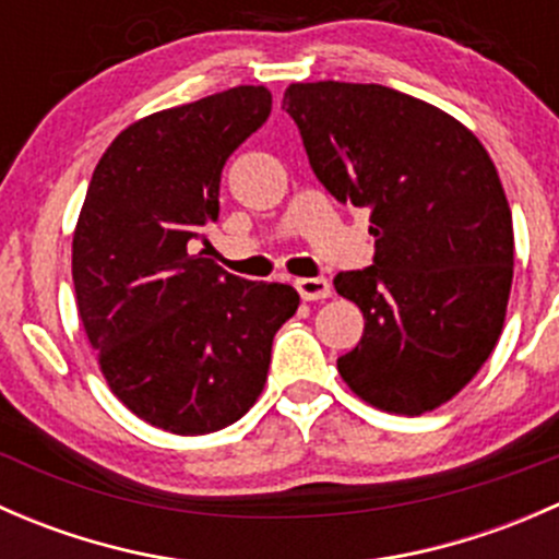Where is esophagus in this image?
Here are the masks:
<instances>
[{
    "instance_id": "esophagus-1",
    "label": "esophagus",
    "mask_w": 559,
    "mask_h": 559,
    "mask_svg": "<svg viewBox=\"0 0 559 559\" xmlns=\"http://www.w3.org/2000/svg\"><path fill=\"white\" fill-rule=\"evenodd\" d=\"M295 286L302 300H326L332 295V286L326 278H297Z\"/></svg>"
}]
</instances>
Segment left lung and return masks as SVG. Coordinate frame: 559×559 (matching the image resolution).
Returning a JSON list of instances; mask_svg holds the SVG:
<instances>
[{
    "label": "left lung",
    "instance_id": "left-lung-1",
    "mask_svg": "<svg viewBox=\"0 0 559 559\" xmlns=\"http://www.w3.org/2000/svg\"><path fill=\"white\" fill-rule=\"evenodd\" d=\"M284 110L321 186L370 207L373 264L335 278L365 316L343 381L392 414L438 408L487 362L509 306L514 227L492 159L449 112L379 83H292Z\"/></svg>",
    "mask_w": 559,
    "mask_h": 559
}]
</instances>
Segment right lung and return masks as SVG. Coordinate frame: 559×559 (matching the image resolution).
I'll return each mask as SVG.
<instances>
[{"instance_id":"add662e5","label":"right lung","mask_w":559,"mask_h":559,"mask_svg":"<svg viewBox=\"0 0 559 559\" xmlns=\"http://www.w3.org/2000/svg\"><path fill=\"white\" fill-rule=\"evenodd\" d=\"M270 107L264 86H238L134 121L99 159L78 218V313L107 386L175 436L216 432L257 403L275 332L300 306L292 286L189 251L218 218L224 165Z\"/></svg>"}]
</instances>
